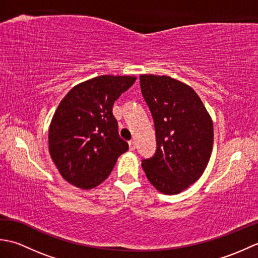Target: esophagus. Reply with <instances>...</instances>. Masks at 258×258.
I'll return each mask as SVG.
<instances>
[{
	"label": "esophagus",
	"mask_w": 258,
	"mask_h": 258,
	"mask_svg": "<svg viewBox=\"0 0 258 258\" xmlns=\"http://www.w3.org/2000/svg\"><path fill=\"white\" fill-rule=\"evenodd\" d=\"M128 146H130V150H131V151H135V149H136L135 141H130V142H128Z\"/></svg>",
	"instance_id": "esophagus-1"
}]
</instances>
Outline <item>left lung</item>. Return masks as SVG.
Returning a JSON list of instances; mask_svg holds the SVG:
<instances>
[{"label": "left lung", "mask_w": 258, "mask_h": 258, "mask_svg": "<svg viewBox=\"0 0 258 258\" xmlns=\"http://www.w3.org/2000/svg\"><path fill=\"white\" fill-rule=\"evenodd\" d=\"M154 119L156 152L142 161L147 179L166 195L179 194L199 179L213 150V120L190 86L169 76H140Z\"/></svg>", "instance_id": "8db88e82"}]
</instances>
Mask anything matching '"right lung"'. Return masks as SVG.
Wrapping results in <instances>:
<instances>
[{"label": "right lung", "instance_id": "obj_1", "mask_svg": "<svg viewBox=\"0 0 258 258\" xmlns=\"http://www.w3.org/2000/svg\"><path fill=\"white\" fill-rule=\"evenodd\" d=\"M135 81V76H97L74 86L59 103L48 130V150L70 184L96 187L128 150L112 108Z\"/></svg>", "mask_w": 258, "mask_h": 258}]
</instances>
